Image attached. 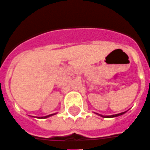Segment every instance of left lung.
<instances>
[{"label":"left lung","instance_id":"left-lung-1","mask_svg":"<svg viewBox=\"0 0 150 150\" xmlns=\"http://www.w3.org/2000/svg\"><path fill=\"white\" fill-rule=\"evenodd\" d=\"M126 112H127V111H126ZM126 112L118 113V114H115V115H111V116H103V115H100V114H98V113H96V114H98L99 116H102V117H105V118H112V117H116V116H121V115H123V114H125V113Z\"/></svg>","mask_w":150,"mask_h":150}]
</instances>
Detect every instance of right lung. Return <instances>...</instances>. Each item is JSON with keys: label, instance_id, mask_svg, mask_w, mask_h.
<instances>
[{"label": "right lung", "instance_id": "right-lung-1", "mask_svg": "<svg viewBox=\"0 0 150 150\" xmlns=\"http://www.w3.org/2000/svg\"><path fill=\"white\" fill-rule=\"evenodd\" d=\"M56 113H54V114H50V115H48V116H42V117H38V118H40V119H45V118H48L50 116H52L53 115H54ZM33 117H35V116H33ZM37 118V117H36Z\"/></svg>", "mask_w": 150, "mask_h": 150}]
</instances>
